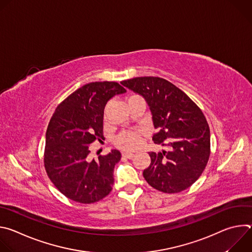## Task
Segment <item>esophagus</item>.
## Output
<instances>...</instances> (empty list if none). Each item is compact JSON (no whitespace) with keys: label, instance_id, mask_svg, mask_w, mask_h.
<instances>
[{"label":"esophagus","instance_id":"1","mask_svg":"<svg viewBox=\"0 0 252 252\" xmlns=\"http://www.w3.org/2000/svg\"><path fill=\"white\" fill-rule=\"evenodd\" d=\"M122 156H123L124 158H128V159H130V158H132L134 157V155L131 154V153H124Z\"/></svg>","mask_w":252,"mask_h":252}]
</instances>
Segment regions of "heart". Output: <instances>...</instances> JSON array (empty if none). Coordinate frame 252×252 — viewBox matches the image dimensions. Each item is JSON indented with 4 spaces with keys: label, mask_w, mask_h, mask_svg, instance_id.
I'll return each instance as SVG.
<instances>
[{
    "label": "heart",
    "mask_w": 252,
    "mask_h": 252,
    "mask_svg": "<svg viewBox=\"0 0 252 252\" xmlns=\"http://www.w3.org/2000/svg\"><path fill=\"white\" fill-rule=\"evenodd\" d=\"M141 132L138 130H129L120 133L115 138V145L124 151H132L141 145Z\"/></svg>",
    "instance_id": "heart-1"
}]
</instances>
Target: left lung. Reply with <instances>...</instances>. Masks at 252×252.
<instances>
[{"label": "left lung", "instance_id": "obj_1", "mask_svg": "<svg viewBox=\"0 0 252 252\" xmlns=\"http://www.w3.org/2000/svg\"><path fill=\"white\" fill-rule=\"evenodd\" d=\"M122 85L146 99L158 129L153 140L167 148L149 153L152 161L143 177L164 193L189 189L203 172L210 155V131L201 110L187 94L161 78L138 77Z\"/></svg>", "mask_w": 252, "mask_h": 252}]
</instances>
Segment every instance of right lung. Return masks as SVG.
<instances>
[{"mask_svg": "<svg viewBox=\"0 0 252 252\" xmlns=\"http://www.w3.org/2000/svg\"><path fill=\"white\" fill-rule=\"evenodd\" d=\"M126 92L116 82L90 83L69 94L56 109L46 132L44 163L51 182L67 198L94 203L112 191L114 168L122 155L113 150L92 159L90 145L104 139L106 102Z\"/></svg>", "mask_w": 252, "mask_h": 252, "instance_id": "right-lung-1", "label": "right lung"}]
</instances>
